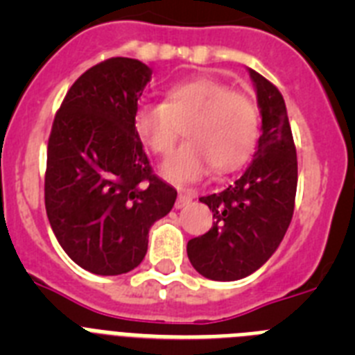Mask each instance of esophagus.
Segmentation results:
<instances>
[{
    "instance_id": "esophagus-1",
    "label": "esophagus",
    "mask_w": 355,
    "mask_h": 355,
    "mask_svg": "<svg viewBox=\"0 0 355 355\" xmlns=\"http://www.w3.org/2000/svg\"><path fill=\"white\" fill-rule=\"evenodd\" d=\"M193 197H196V193H193L192 190H181L180 196H178V200H175V208L180 209L183 208V206H187Z\"/></svg>"
}]
</instances>
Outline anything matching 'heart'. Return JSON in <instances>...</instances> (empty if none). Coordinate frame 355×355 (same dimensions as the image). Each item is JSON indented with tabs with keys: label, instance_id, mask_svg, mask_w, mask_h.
Wrapping results in <instances>:
<instances>
[{
	"label": "heart",
	"instance_id": "1",
	"mask_svg": "<svg viewBox=\"0 0 355 355\" xmlns=\"http://www.w3.org/2000/svg\"><path fill=\"white\" fill-rule=\"evenodd\" d=\"M184 125L188 142L162 165L174 183L202 180L213 165L218 172L240 168L258 144V105L218 78L196 76L172 83L165 103L144 101L135 108V131L155 155H168Z\"/></svg>",
	"mask_w": 355,
	"mask_h": 355
}]
</instances>
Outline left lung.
Here are the masks:
<instances>
[{
	"label": "left lung",
	"mask_w": 355,
	"mask_h": 355,
	"mask_svg": "<svg viewBox=\"0 0 355 355\" xmlns=\"http://www.w3.org/2000/svg\"><path fill=\"white\" fill-rule=\"evenodd\" d=\"M261 114L254 159L225 190L200 197L211 229L188 241L192 266L211 281H238L268 261L291 222L297 193V150L284 99L275 85L249 69Z\"/></svg>",
	"instance_id": "obj_1"
}]
</instances>
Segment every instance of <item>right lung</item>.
Here are the masks:
<instances>
[{"mask_svg":"<svg viewBox=\"0 0 355 355\" xmlns=\"http://www.w3.org/2000/svg\"><path fill=\"white\" fill-rule=\"evenodd\" d=\"M150 74L140 60L108 58L74 81L53 121L46 213L65 254L97 275L137 268L150 225L178 197L153 174L133 126Z\"/></svg>","mask_w":355,"mask_h":355,"instance_id":"right-lung-1","label":"right lung"}]
</instances>
